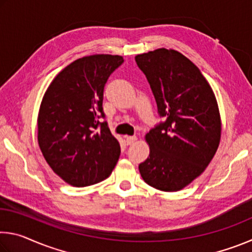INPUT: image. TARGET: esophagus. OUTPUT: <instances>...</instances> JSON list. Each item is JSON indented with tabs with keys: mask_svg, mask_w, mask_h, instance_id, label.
Segmentation results:
<instances>
[{
	"mask_svg": "<svg viewBox=\"0 0 252 252\" xmlns=\"http://www.w3.org/2000/svg\"><path fill=\"white\" fill-rule=\"evenodd\" d=\"M136 141V136L135 135H131V136H126V143L127 146H130V144L134 143Z\"/></svg>",
	"mask_w": 252,
	"mask_h": 252,
	"instance_id": "34e87169",
	"label": "esophagus"
}]
</instances>
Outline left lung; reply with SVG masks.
I'll use <instances>...</instances> for the list:
<instances>
[{"label":"left lung","mask_w":252,"mask_h":252,"mask_svg":"<svg viewBox=\"0 0 252 252\" xmlns=\"http://www.w3.org/2000/svg\"><path fill=\"white\" fill-rule=\"evenodd\" d=\"M135 62L148 80L160 122L146 134L148 159L141 177L158 190L179 191L210 163L219 147L221 120L215 93L189 59L174 50L138 54Z\"/></svg>","instance_id":"obj_1"}]
</instances>
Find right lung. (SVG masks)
Returning <instances> with one entry per match:
<instances>
[{
	"instance_id": "obj_1",
	"label": "right lung",
	"mask_w": 252,
	"mask_h": 252,
	"mask_svg": "<svg viewBox=\"0 0 252 252\" xmlns=\"http://www.w3.org/2000/svg\"><path fill=\"white\" fill-rule=\"evenodd\" d=\"M120 55L95 54L75 60L55 76L42 99L37 141L54 173L73 187L108 178L120 157V144L104 119L103 90Z\"/></svg>"
}]
</instances>
